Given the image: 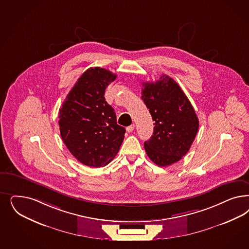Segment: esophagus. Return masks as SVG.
Wrapping results in <instances>:
<instances>
[{
  "instance_id": "obj_1",
  "label": "esophagus",
  "mask_w": 249,
  "mask_h": 249,
  "mask_svg": "<svg viewBox=\"0 0 249 249\" xmlns=\"http://www.w3.org/2000/svg\"><path fill=\"white\" fill-rule=\"evenodd\" d=\"M134 129H135V124H131V125H129V126L126 127V131H127L128 133H131V132L134 131Z\"/></svg>"
}]
</instances>
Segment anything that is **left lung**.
I'll list each match as a JSON object with an SVG mask.
<instances>
[{
    "label": "left lung",
    "instance_id": "8db88e82",
    "mask_svg": "<svg viewBox=\"0 0 249 249\" xmlns=\"http://www.w3.org/2000/svg\"><path fill=\"white\" fill-rule=\"evenodd\" d=\"M143 82L142 100L152 116L154 133L144 142L148 158L160 167L174 164L191 148L199 129L193 105L175 80L167 75Z\"/></svg>",
    "mask_w": 249,
    "mask_h": 249
}]
</instances>
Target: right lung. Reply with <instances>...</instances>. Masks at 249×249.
Masks as SVG:
<instances>
[{
    "mask_svg": "<svg viewBox=\"0 0 249 249\" xmlns=\"http://www.w3.org/2000/svg\"><path fill=\"white\" fill-rule=\"evenodd\" d=\"M116 75L89 68L73 86L59 110L60 136L70 152L85 166L105 167L120 149L125 128L105 101V89Z\"/></svg>",
    "mask_w": 249,
    "mask_h": 249,
    "instance_id": "add662e5",
    "label": "right lung"
}]
</instances>
